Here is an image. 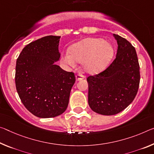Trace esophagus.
<instances>
[{
    "label": "esophagus",
    "instance_id": "34e87169",
    "mask_svg": "<svg viewBox=\"0 0 154 154\" xmlns=\"http://www.w3.org/2000/svg\"><path fill=\"white\" fill-rule=\"evenodd\" d=\"M75 77H76V81H80V80L84 79L85 77L81 74H78L75 76Z\"/></svg>",
    "mask_w": 154,
    "mask_h": 154
}]
</instances>
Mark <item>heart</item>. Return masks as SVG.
I'll use <instances>...</instances> for the list:
<instances>
[{
	"mask_svg": "<svg viewBox=\"0 0 154 154\" xmlns=\"http://www.w3.org/2000/svg\"><path fill=\"white\" fill-rule=\"evenodd\" d=\"M114 54L112 45L101 38H89L75 44L70 53L64 56V62L70 66L82 62V68L89 74L101 72L110 62Z\"/></svg>",
	"mask_w": 154,
	"mask_h": 154,
	"instance_id": "b5f03b06",
	"label": "heart"
}]
</instances>
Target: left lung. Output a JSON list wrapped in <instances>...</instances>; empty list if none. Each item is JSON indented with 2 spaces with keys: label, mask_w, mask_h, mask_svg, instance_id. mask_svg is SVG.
I'll use <instances>...</instances> for the list:
<instances>
[{
  "label": "left lung",
  "mask_w": 154,
  "mask_h": 154,
  "mask_svg": "<svg viewBox=\"0 0 154 154\" xmlns=\"http://www.w3.org/2000/svg\"><path fill=\"white\" fill-rule=\"evenodd\" d=\"M113 35L118 45L116 58L103 72L87 78L90 108L107 116L119 113L133 101L140 79L135 48L126 39Z\"/></svg>",
  "instance_id": "8db88e82"
}]
</instances>
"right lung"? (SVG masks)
I'll list each match as a JSON object with an SVG mask.
<instances>
[{
    "instance_id": "1",
    "label": "right lung",
    "mask_w": 154,
    "mask_h": 154,
    "mask_svg": "<svg viewBox=\"0 0 154 154\" xmlns=\"http://www.w3.org/2000/svg\"><path fill=\"white\" fill-rule=\"evenodd\" d=\"M60 36L48 35L29 43L16 61V90L24 107L39 118H53L66 109L74 72L62 69Z\"/></svg>"
}]
</instances>
